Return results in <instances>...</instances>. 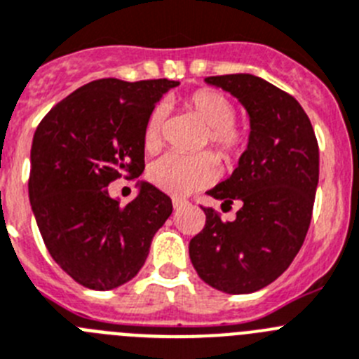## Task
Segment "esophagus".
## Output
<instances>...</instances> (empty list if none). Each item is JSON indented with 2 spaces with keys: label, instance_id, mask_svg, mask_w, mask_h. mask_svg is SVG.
I'll return each instance as SVG.
<instances>
[{
  "label": "esophagus",
  "instance_id": "obj_1",
  "mask_svg": "<svg viewBox=\"0 0 359 359\" xmlns=\"http://www.w3.org/2000/svg\"><path fill=\"white\" fill-rule=\"evenodd\" d=\"M186 205H187L186 200H182V198H173V209H175V211H180V209L186 208Z\"/></svg>",
  "mask_w": 359,
  "mask_h": 359
}]
</instances>
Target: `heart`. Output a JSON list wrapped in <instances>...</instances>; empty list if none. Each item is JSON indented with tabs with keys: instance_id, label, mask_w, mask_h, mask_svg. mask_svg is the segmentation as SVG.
<instances>
[{
	"instance_id": "heart-1",
	"label": "heart",
	"mask_w": 359,
	"mask_h": 359,
	"mask_svg": "<svg viewBox=\"0 0 359 359\" xmlns=\"http://www.w3.org/2000/svg\"><path fill=\"white\" fill-rule=\"evenodd\" d=\"M184 105L203 127H208L205 140L219 157L232 161L245 150L248 141L247 130L234 123V107L225 95L212 89H200L184 100ZM164 127V111L156 109L144 127V147L157 150L161 147ZM150 180L164 193L175 196L209 186L216 179V163L209 154L195 157H182L168 154L150 166Z\"/></svg>"
}]
</instances>
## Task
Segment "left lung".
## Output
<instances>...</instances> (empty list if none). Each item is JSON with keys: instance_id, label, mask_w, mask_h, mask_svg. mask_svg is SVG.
<instances>
[{"instance_id": "8db88e82", "label": "left lung", "mask_w": 359, "mask_h": 359, "mask_svg": "<svg viewBox=\"0 0 359 359\" xmlns=\"http://www.w3.org/2000/svg\"><path fill=\"white\" fill-rule=\"evenodd\" d=\"M203 82L243 105L250 132L238 168L208 191L227 205L238 202L240 211L224 222L203 208L205 227L189 241V257L212 288L252 293L273 283L304 243L318 186V144L300 103L266 80L236 73Z\"/></svg>"}]
</instances>
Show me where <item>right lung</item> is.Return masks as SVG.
<instances>
[{
	"label": "right lung",
	"instance_id": "1",
	"mask_svg": "<svg viewBox=\"0 0 359 359\" xmlns=\"http://www.w3.org/2000/svg\"><path fill=\"white\" fill-rule=\"evenodd\" d=\"M179 82L102 79L71 93L34 134L28 195L48 252L86 288L107 292L137 276L151 238L173 211L147 180L127 205L107 186L144 170V127Z\"/></svg>",
	"mask_w": 359,
	"mask_h": 359
}]
</instances>
